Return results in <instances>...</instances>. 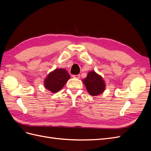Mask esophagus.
Listing matches in <instances>:
<instances>
[{"label": "esophagus", "mask_w": 151, "mask_h": 151, "mask_svg": "<svg viewBox=\"0 0 151 151\" xmlns=\"http://www.w3.org/2000/svg\"><path fill=\"white\" fill-rule=\"evenodd\" d=\"M72 77H74V78H76V79H79L80 78V75H73Z\"/></svg>", "instance_id": "34e87169"}]
</instances>
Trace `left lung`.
I'll list each match as a JSON object with an SVG mask.
<instances>
[{
	"label": "left lung",
	"mask_w": 151,
	"mask_h": 151,
	"mask_svg": "<svg viewBox=\"0 0 151 151\" xmlns=\"http://www.w3.org/2000/svg\"><path fill=\"white\" fill-rule=\"evenodd\" d=\"M83 83L89 94L97 96L103 93L105 89V83L101 76L94 71H90L83 80Z\"/></svg>",
	"instance_id": "left-lung-1"
}]
</instances>
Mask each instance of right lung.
Masks as SVG:
<instances>
[{"mask_svg":"<svg viewBox=\"0 0 151 151\" xmlns=\"http://www.w3.org/2000/svg\"><path fill=\"white\" fill-rule=\"evenodd\" d=\"M70 78V76L65 69L56 68L50 72L45 79V88L53 93H57Z\"/></svg>","mask_w":151,"mask_h":151,"instance_id":"right-lung-1","label":"right lung"}]
</instances>
